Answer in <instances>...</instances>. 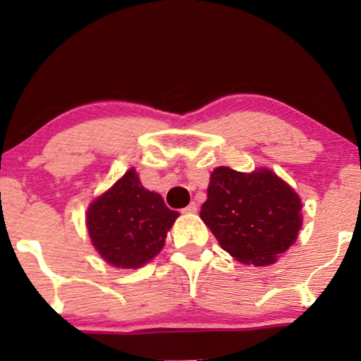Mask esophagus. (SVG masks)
Here are the masks:
<instances>
[{
  "mask_svg": "<svg viewBox=\"0 0 361 361\" xmlns=\"http://www.w3.org/2000/svg\"><path fill=\"white\" fill-rule=\"evenodd\" d=\"M195 212H197V204H195V202H190V204L184 209V214H195Z\"/></svg>",
  "mask_w": 361,
  "mask_h": 361,
  "instance_id": "34e87169",
  "label": "esophagus"
}]
</instances>
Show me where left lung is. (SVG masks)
Listing matches in <instances>:
<instances>
[{
	"instance_id": "8db88e82",
	"label": "left lung",
	"mask_w": 361,
	"mask_h": 361,
	"mask_svg": "<svg viewBox=\"0 0 361 361\" xmlns=\"http://www.w3.org/2000/svg\"><path fill=\"white\" fill-rule=\"evenodd\" d=\"M300 209L299 195L273 171L221 166L210 174L200 219L236 261L268 266L298 240Z\"/></svg>"
}]
</instances>
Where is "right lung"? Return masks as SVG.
I'll list each match as a JSON object with an SVG mask.
<instances>
[{
    "label": "right lung",
    "instance_id": "obj_1",
    "mask_svg": "<svg viewBox=\"0 0 361 361\" xmlns=\"http://www.w3.org/2000/svg\"><path fill=\"white\" fill-rule=\"evenodd\" d=\"M179 214L167 209L156 192L141 185L130 169L87 210L92 245L106 263L136 269L162 250L166 235Z\"/></svg>",
    "mask_w": 361,
    "mask_h": 361
}]
</instances>
